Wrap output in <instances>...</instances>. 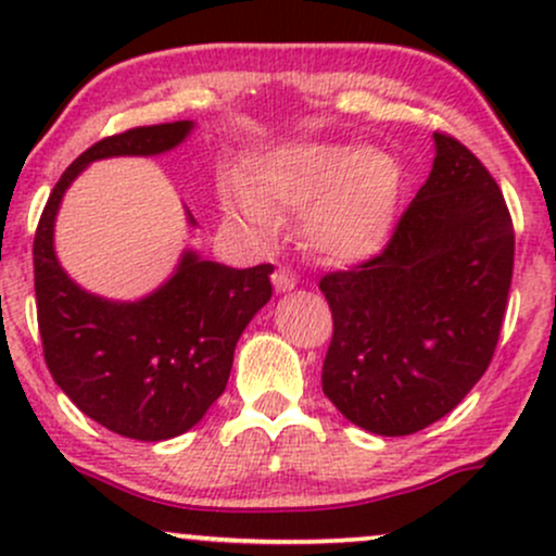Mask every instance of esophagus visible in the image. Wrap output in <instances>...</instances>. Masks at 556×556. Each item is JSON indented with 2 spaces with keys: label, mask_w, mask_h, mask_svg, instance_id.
<instances>
[{
  "label": "esophagus",
  "mask_w": 556,
  "mask_h": 556,
  "mask_svg": "<svg viewBox=\"0 0 556 556\" xmlns=\"http://www.w3.org/2000/svg\"><path fill=\"white\" fill-rule=\"evenodd\" d=\"M271 282H274V287H277V292H287V290H292V287L298 285V277H295V271L290 269V266H274V271H271Z\"/></svg>",
  "instance_id": "esophagus-1"
}]
</instances>
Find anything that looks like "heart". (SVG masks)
Returning <instances> with one entry per match:
<instances>
[{
	"mask_svg": "<svg viewBox=\"0 0 556 556\" xmlns=\"http://www.w3.org/2000/svg\"><path fill=\"white\" fill-rule=\"evenodd\" d=\"M400 190V162L387 151L300 143L261 159L251 190H229L225 208L258 235L274 232V214H305V240L316 253L361 261L392 232Z\"/></svg>",
	"mask_w": 556,
	"mask_h": 556,
	"instance_id": "b5f03b06",
	"label": "heart"
}]
</instances>
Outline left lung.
Returning <instances> with one entry per match:
<instances>
[{"label": "left lung", "instance_id": "8db88e82", "mask_svg": "<svg viewBox=\"0 0 556 556\" xmlns=\"http://www.w3.org/2000/svg\"><path fill=\"white\" fill-rule=\"evenodd\" d=\"M433 140L429 180L384 251L318 282L334 324L324 394L381 437L416 433L460 405L494 358L513 282L500 185L460 140Z\"/></svg>", "mask_w": 556, "mask_h": 556}]
</instances>
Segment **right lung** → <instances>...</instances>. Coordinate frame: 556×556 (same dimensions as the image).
Returning a JSON list of instances; mask_svg holds the SVG:
<instances>
[{"instance_id":"right-lung-1","label":"right lung","mask_w":556,"mask_h":556,"mask_svg":"<svg viewBox=\"0 0 556 556\" xmlns=\"http://www.w3.org/2000/svg\"><path fill=\"white\" fill-rule=\"evenodd\" d=\"M193 123L143 125L101 138L54 185L34 238L36 316L49 374L75 405L119 437L162 442L206 416L225 392L235 344L271 298V264L229 269L185 253L167 285L138 303L83 292L52 248L62 193L93 159L175 149Z\"/></svg>"}]
</instances>
